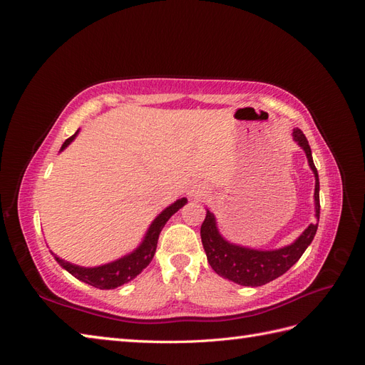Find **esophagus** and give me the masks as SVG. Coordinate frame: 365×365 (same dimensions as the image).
Segmentation results:
<instances>
[{"instance_id":"1","label":"esophagus","mask_w":365,"mask_h":365,"mask_svg":"<svg viewBox=\"0 0 365 365\" xmlns=\"http://www.w3.org/2000/svg\"><path fill=\"white\" fill-rule=\"evenodd\" d=\"M201 193H202V190H200V189H193V190H190V196H192V197H195V200H196V197H200V196H201Z\"/></svg>"}]
</instances>
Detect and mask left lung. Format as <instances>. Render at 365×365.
<instances>
[{
    "label": "left lung",
    "mask_w": 365,
    "mask_h": 365,
    "mask_svg": "<svg viewBox=\"0 0 365 365\" xmlns=\"http://www.w3.org/2000/svg\"><path fill=\"white\" fill-rule=\"evenodd\" d=\"M294 140L306 152L309 165L315 175V216L319 220V181L312 160L311 146L300 129H294ZM318 222L311 224L292 245L274 251H259L237 247L219 235L213 213L207 210V216L201 225V239L210 267L216 274L222 275L242 286H262L280 277L303 256L306 248L315 237Z\"/></svg>",
    "instance_id": "1"
}]
</instances>
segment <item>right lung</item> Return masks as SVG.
<instances>
[{"label": "right lung", "mask_w": 365, "mask_h": 365, "mask_svg": "<svg viewBox=\"0 0 365 365\" xmlns=\"http://www.w3.org/2000/svg\"><path fill=\"white\" fill-rule=\"evenodd\" d=\"M74 137H76V134L65 140V143L62 145V149L67 148ZM185 202H187L185 197H181V200H178L175 204L165 208L164 212L152 222L150 228L148 230L145 240L141 242V245L134 252H130L129 256L121 257L115 262L102 264V267H97V268H82V267H77V264H73L70 262H65V260L59 259L56 254H53V252L51 254L54 256V259L58 260L61 267L67 269L71 275H74L76 279H79L98 289L118 288V286H121L123 283H128L132 279H135L137 275L152 262L163 227L170 219L172 215H175L182 205H185Z\"/></svg>", "instance_id": "1"}]
</instances>
